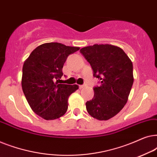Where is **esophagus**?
I'll return each instance as SVG.
<instances>
[{
	"label": "esophagus",
	"mask_w": 157,
	"mask_h": 157,
	"mask_svg": "<svg viewBox=\"0 0 157 157\" xmlns=\"http://www.w3.org/2000/svg\"><path fill=\"white\" fill-rule=\"evenodd\" d=\"M85 86L84 85H79V89H82L83 88H84Z\"/></svg>",
	"instance_id": "esophagus-1"
}]
</instances>
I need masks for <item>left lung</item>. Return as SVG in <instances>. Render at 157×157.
Segmentation results:
<instances>
[{"label":"left lung","mask_w":157,"mask_h":157,"mask_svg":"<svg viewBox=\"0 0 157 157\" xmlns=\"http://www.w3.org/2000/svg\"><path fill=\"white\" fill-rule=\"evenodd\" d=\"M91 65L94 76L101 80L94 88L92 100L86 103L88 113L100 121L117 114L128 101L134 83L133 64L119 47L111 44H94L80 50Z\"/></svg>","instance_id":"1"}]
</instances>
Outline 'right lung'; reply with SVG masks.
Instances as JSON below:
<instances>
[{
  "label": "right lung",
  "instance_id": "add662e5",
  "mask_svg": "<svg viewBox=\"0 0 157 157\" xmlns=\"http://www.w3.org/2000/svg\"><path fill=\"white\" fill-rule=\"evenodd\" d=\"M79 47L46 43L32 51L23 66L21 86L30 107L46 120L59 119L68 109L69 96L78 86L59 83L67 57Z\"/></svg>",
  "mask_w": 157,
  "mask_h": 157
}]
</instances>
